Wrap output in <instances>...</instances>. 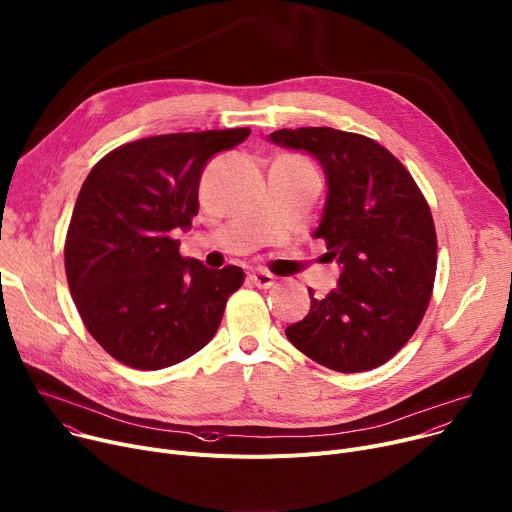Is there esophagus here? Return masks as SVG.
<instances>
[{"instance_id": "obj_1", "label": "esophagus", "mask_w": 512, "mask_h": 512, "mask_svg": "<svg viewBox=\"0 0 512 512\" xmlns=\"http://www.w3.org/2000/svg\"><path fill=\"white\" fill-rule=\"evenodd\" d=\"M250 283H254L258 289H270L274 285V277L266 270H254L250 274Z\"/></svg>"}]
</instances>
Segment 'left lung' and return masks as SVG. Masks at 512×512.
Listing matches in <instances>:
<instances>
[{
	"mask_svg": "<svg viewBox=\"0 0 512 512\" xmlns=\"http://www.w3.org/2000/svg\"><path fill=\"white\" fill-rule=\"evenodd\" d=\"M268 141L307 151L326 174L313 238L342 266L336 289L287 326L289 342L332 371L389 361L416 332L437 272V233L410 172L377 141L330 127L281 129Z\"/></svg>",
	"mask_w": 512,
	"mask_h": 512,
	"instance_id": "1",
	"label": "left lung"
}]
</instances>
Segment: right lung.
<instances>
[{"instance_id": "obj_1", "label": "right lung", "mask_w": 512, "mask_h": 512, "mask_svg": "<svg viewBox=\"0 0 512 512\" xmlns=\"http://www.w3.org/2000/svg\"><path fill=\"white\" fill-rule=\"evenodd\" d=\"M250 129L155 135L110 151L77 194L65 272L77 311L110 357L133 369H166L217 332L240 266L207 268L180 256L178 229L199 213V182L219 151Z\"/></svg>"}]
</instances>
